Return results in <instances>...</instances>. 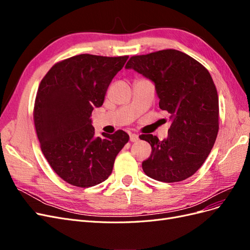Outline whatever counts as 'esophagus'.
Returning <instances> with one entry per match:
<instances>
[{"label":"esophagus","mask_w":250,"mask_h":250,"mask_svg":"<svg viewBox=\"0 0 250 250\" xmlns=\"http://www.w3.org/2000/svg\"><path fill=\"white\" fill-rule=\"evenodd\" d=\"M139 141V135L132 133L130 134V142H138Z\"/></svg>","instance_id":"1"}]
</instances>
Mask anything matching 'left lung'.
Instances as JSON below:
<instances>
[{
	"instance_id": "obj_1",
	"label": "left lung",
	"mask_w": 250,
	"mask_h": 250,
	"mask_svg": "<svg viewBox=\"0 0 250 250\" xmlns=\"http://www.w3.org/2000/svg\"><path fill=\"white\" fill-rule=\"evenodd\" d=\"M151 80L160 108L170 113L168 138L142 134L152 152L142 167L164 183L191 177L206 162L219 130V100L210 74L197 60L177 50L132 56L125 66Z\"/></svg>"
}]
</instances>
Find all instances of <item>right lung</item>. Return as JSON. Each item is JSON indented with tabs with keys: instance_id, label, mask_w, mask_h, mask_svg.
<instances>
[{
	"instance_id": "right-lung-1",
	"label": "right lung",
	"mask_w": 250,
	"mask_h": 250,
	"mask_svg": "<svg viewBox=\"0 0 250 250\" xmlns=\"http://www.w3.org/2000/svg\"><path fill=\"white\" fill-rule=\"evenodd\" d=\"M127 59L76 55L53 65L41 82L33 112L37 138L52 169L67 184L88 188L106 180L129 140L123 130L96 137L90 119Z\"/></svg>"
}]
</instances>
